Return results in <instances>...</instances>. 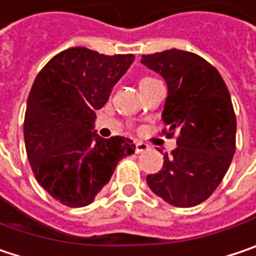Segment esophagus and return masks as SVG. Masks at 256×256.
<instances>
[{
  "mask_svg": "<svg viewBox=\"0 0 256 256\" xmlns=\"http://www.w3.org/2000/svg\"><path fill=\"white\" fill-rule=\"evenodd\" d=\"M146 150H148V146L147 144H144V142H136V153H142Z\"/></svg>",
  "mask_w": 256,
  "mask_h": 256,
  "instance_id": "esophagus-1",
  "label": "esophagus"
}]
</instances>
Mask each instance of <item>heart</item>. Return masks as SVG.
<instances>
[{"label": "heart", "mask_w": 256, "mask_h": 256, "mask_svg": "<svg viewBox=\"0 0 256 256\" xmlns=\"http://www.w3.org/2000/svg\"><path fill=\"white\" fill-rule=\"evenodd\" d=\"M153 80H154V78H152V77H142V78L140 80V87L144 86V84H147V82H153Z\"/></svg>", "instance_id": "obj_1"}]
</instances>
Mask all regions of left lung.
Segmentation results:
<instances>
[{"instance_id":"8db88e82","label":"left lung","mask_w":256,"mask_h":256,"mask_svg":"<svg viewBox=\"0 0 256 256\" xmlns=\"http://www.w3.org/2000/svg\"><path fill=\"white\" fill-rule=\"evenodd\" d=\"M141 62L168 84L162 132L176 134L160 172L147 176L150 190L174 207H194L223 180L236 150V115L220 72L196 54L169 49L142 55Z\"/></svg>"}]
</instances>
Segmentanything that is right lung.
Listing matches in <instances>:
<instances>
[{"label": "right lung", "mask_w": 256, "mask_h": 256, "mask_svg": "<svg viewBox=\"0 0 256 256\" xmlns=\"http://www.w3.org/2000/svg\"><path fill=\"white\" fill-rule=\"evenodd\" d=\"M134 61L132 54L103 55L70 48L40 70L24 115V144L39 185L66 207L93 202L118 162L134 153L130 138L93 132L96 110Z\"/></svg>", "instance_id": "right-lung-1"}]
</instances>
